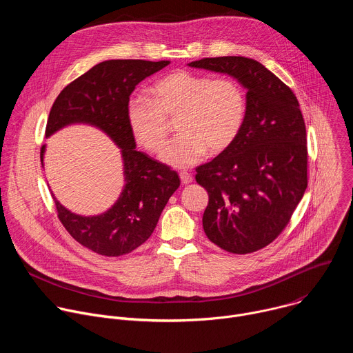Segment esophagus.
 I'll return each instance as SVG.
<instances>
[{
  "instance_id": "obj_1",
  "label": "esophagus",
  "mask_w": 353,
  "mask_h": 353,
  "mask_svg": "<svg viewBox=\"0 0 353 353\" xmlns=\"http://www.w3.org/2000/svg\"><path fill=\"white\" fill-rule=\"evenodd\" d=\"M180 180H181V183L183 184H190V183H192V176L190 174V173H187V172H181L180 173Z\"/></svg>"
}]
</instances>
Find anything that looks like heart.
<instances>
[{
    "mask_svg": "<svg viewBox=\"0 0 353 353\" xmlns=\"http://www.w3.org/2000/svg\"><path fill=\"white\" fill-rule=\"evenodd\" d=\"M150 99L131 97L130 131L139 146L158 154L168 138V121L176 120L179 137L163 150L162 162L176 169L198 163L208 152L219 155L237 139L247 114V99L239 82L212 81L188 71H174L149 89Z\"/></svg>",
    "mask_w": 353,
    "mask_h": 353,
    "instance_id": "b5f03b06",
    "label": "heart"
}]
</instances>
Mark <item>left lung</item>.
<instances>
[{"label": "left lung", "mask_w": 353, "mask_h": 353, "mask_svg": "<svg viewBox=\"0 0 353 353\" xmlns=\"http://www.w3.org/2000/svg\"><path fill=\"white\" fill-rule=\"evenodd\" d=\"M234 78L245 90L247 114L233 145L198 166L208 191L207 237L233 254L268 245L288 225L307 188L306 125L293 92L261 63L237 56L187 64Z\"/></svg>", "instance_id": "left-lung-1"}]
</instances>
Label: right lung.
<instances>
[{
	"instance_id": "obj_1",
	"label": "right lung",
	"mask_w": 353,
	"mask_h": 353,
	"mask_svg": "<svg viewBox=\"0 0 353 353\" xmlns=\"http://www.w3.org/2000/svg\"><path fill=\"white\" fill-rule=\"evenodd\" d=\"M170 61L108 60L67 85L50 110L46 138L64 127L88 124L105 132L120 149L124 187L103 214L85 216L67 210L54 196L59 218L68 233L100 256L131 253L154 233L169 198L180 185L169 166L139 152L127 121V105L135 86ZM46 145L41 146L43 165Z\"/></svg>"
}]
</instances>
